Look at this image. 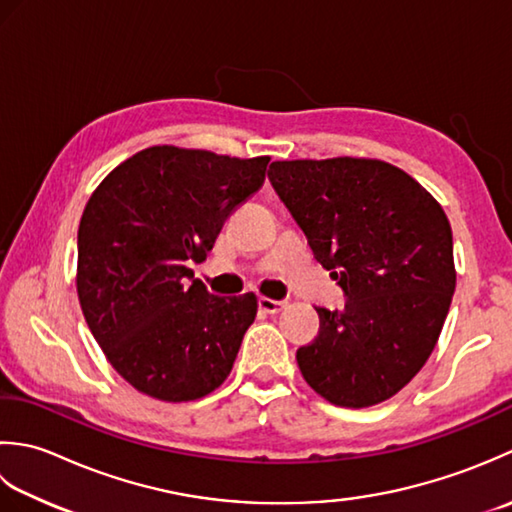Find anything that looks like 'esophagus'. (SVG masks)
<instances>
[{
	"label": "esophagus",
	"instance_id": "esophagus-1",
	"mask_svg": "<svg viewBox=\"0 0 512 512\" xmlns=\"http://www.w3.org/2000/svg\"><path fill=\"white\" fill-rule=\"evenodd\" d=\"M258 307L267 311V314H278V311H283L287 307V302L285 300H271V298L263 296L258 300Z\"/></svg>",
	"mask_w": 512,
	"mask_h": 512
}]
</instances>
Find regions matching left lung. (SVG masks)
<instances>
[{"mask_svg":"<svg viewBox=\"0 0 512 512\" xmlns=\"http://www.w3.org/2000/svg\"><path fill=\"white\" fill-rule=\"evenodd\" d=\"M267 176L347 298L316 309L318 336L296 351L302 378L347 409L393 398L429 360L453 300L442 205L378 159L274 161Z\"/></svg>","mask_w":512,"mask_h":512,"instance_id":"obj_1","label":"left lung"}]
</instances>
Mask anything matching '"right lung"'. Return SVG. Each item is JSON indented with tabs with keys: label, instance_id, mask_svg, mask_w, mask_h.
<instances>
[{
	"label": "right lung",
	"instance_id": "right-lung-1",
	"mask_svg": "<svg viewBox=\"0 0 512 512\" xmlns=\"http://www.w3.org/2000/svg\"><path fill=\"white\" fill-rule=\"evenodd\" d=\"M267 163L154 145L117 165L83 210L81 311L112 367L150 398L198 400L234 367L258 300L210 294L190 265L258 192Z\"/></svg>",
	"mask_w": 512,
	"mask_h": 512
}]
</instances>
